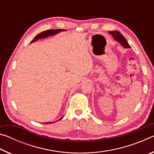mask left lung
<instances>
[{"label":"left lung","instance_id":"left-lung-1","mask_svg":"<svg viewBox=\"0 0 154 154\" xmlns=\"http://www.w3.org/2000/svg\"><path fill=\"white\" fill-rule=\"evenodd\" d=\"M109 33L113 36V37L115 40L116 41H118V43H119L121 45L124 47V48H130L131 47L129 45L128 43L127 42V41L126 38H124V36L122 35V34L119 32V31H111L109 32Z\"/></svg>","mask_w":154,"mask_h":154}]
</instances>
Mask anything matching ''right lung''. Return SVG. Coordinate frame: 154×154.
Wrapping results in <instances>:
<instances>
[{
  "label": "right lung",
  "mask_w": 154,
  "mask_h": 154,
  "mask_svg": "<svg viewBox=\"0 0 154 154\" xmlns=\"http://www.w3.org/2000/svg\"><path fill=\"white\" fill-rule=\"evenodd\" d=\"M66 30L64 29H51V30H45V31H43V32H41L37 35L36 36H35V37L33 38L32 41H31L30 43H34L35 41H37L38 39H41V38H46L48 37V36H53L54 35H56V34H58L60 32H62V31H65ZM63 118V117H62V118L59 119V120H60V119ZM51 123H54V122H47V123L45 124H51Z\"/></svg>",
  "instance_id": "add662e5"
}]
</instances>
